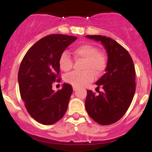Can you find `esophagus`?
Returning <instances> with one entry per match:
<instances>
[{"label":"esophagus","instance_id":"1","mask_svg":"<svg viewBox=\"0 0 152 152\" xmlns=\"http://www.w3.org/2000/svg\"><path fill=\"white\" fill-rule=\"evenodd\" d=\"M73 89H74V91H76V90H77V88H76V87H75V86H73Z\"/></svg>","mask_w":152,"mask_h":152}]
</instances>
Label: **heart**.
<instances>
[{
	"mask_svg": "<svg viewBox=\"0 0 152 152\" xmlns=\"http://www.w3.org/2000/svg\"><path fill=\"white\" fill-rule=\"evenodd\" d=\"M74 56L76 60H83V72H73L66 75L65 80L73 86L83 87L93 81L95 75L101 76L107 68V57L104 52L90 43H83L74 48ZM73 59L66 51L62 52L59 56L58 65L63 71L68 72L72 69Z\"/></svg>",
	"mask_w": 152,
	"mask_h": 152,
	"instance_id": "heart-1",
	"label": "heart"
}]
</instances>
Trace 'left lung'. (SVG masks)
<instances>
[{
  "label": "left lung",
  "mask_w": 152,
  "mask_h": 152,
  "mask_svg": "<svg viewBox=\"0 0 152 152\" xmlns=\"http://www.w3.org/2000/svg\"><path fill=\"white\" fill-rule=\"evenodd\" d=\"M86 37L101 41L108 54L106 74L96 83L99 94L87 90L86 111L99 124H112L125 114L133 100L136 91L133 60L129 52L111 38L100 35H87ZM100 87L102 92L99 91Z\"/></svg>",
  "instance_id": "8db88e82"
}]
</instances>
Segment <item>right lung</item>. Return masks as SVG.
I'll return each instance as SVG.
<instances>
[{"instance_id":"right-lung-1","label":"right lung","mask_w":152,"mask_h":152,"mask_svg":"<svg viewBox=\"0 0 152 152\" xmlns=\"http://www.w3.org/2000/svg\"><path fill=\"white\" fill-rule=\"evenodd\" d=\"M76 36L51 34L29 48L19 68L18 80L20 96L28 114L38 123L51 125L63 118L73 88L64 83L54 92L52 84L60 82L59 56Z\"/></svg>"}]
</instances>
